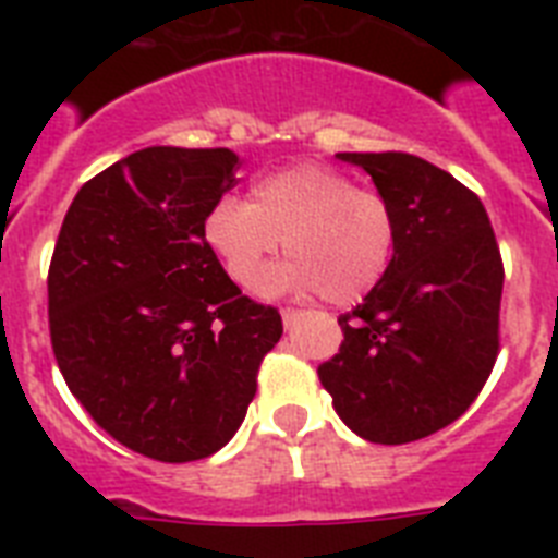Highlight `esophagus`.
Here are the masks:
<instances>
[{"label": "esophagus", "mask_w": 558, "mask_h": 558, "mask_svg": "<svg viewBox=\"0 0 558 558\" xmlns=\"http://www.w3.org/2000/svg\"><path fill=\"white\" fill-rule=\"evenodd\" d=\"M280 318H283V324H287V327H292V324L298 322V318H301V313H298V310H283V313H280Z\"/></svg>", "instance_id": "obj_1"}]
</instances>
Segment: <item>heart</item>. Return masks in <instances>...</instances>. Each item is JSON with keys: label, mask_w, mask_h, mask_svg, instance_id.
Here are the masks:
<instances>
[{"label": "heart", "mask_w": 558, "mask_h": 558, "mask_svg": "<svg viewBox=\"0 0 558 558\" xmlns=\"http://www.w3.org/2000/svg\"><path fill=\"white\" fill-rule=\"evenodd\" d=\"M205 243L236 287L260 289L280 248L295 260L269 289L322 292L348 306L388 275L397 219L376 191L324 165H295L254 182L248 202L219 199L205 217Z\"/></svg>", "instance_id": "b5f03b06"}]
</instances>
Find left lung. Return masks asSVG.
<instances>
[{"instance_id": "left-lung-1", "label": "left lung", "mask_w": 558, "mask_h": 558, "mask_svg": "<svg viewBox=\"0 0 558 558\" xmlns=\"http://www.w3.org/2000/svg\"><path fill=\"white\" fill-rule=\"evenodd\" d=\"M373 179L397 219V252L371 295L341 315L318 367L348 428L381 446L423 440L466 411L498 356L504 263L475 193L408 153H336Z\"/></svg>"}]
</instances>
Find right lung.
<instances>
[{
  "label": "right lung",
  "instance_id": "add662e5",
  "mask_svg": "<svg viewBox=\"0 0 558 558\" xmlns=\"http://www.w3.org/2000/svg\"><path fill=\"white\" fill-rule=\"evenodd\" d=\"M236 153L147 147L77 191L48 269L51 348L95 423L161 463L208 458L245 420L283 336L205 243Z\"/></svg>",
  "mask_w": 558,
  "mask_h": 558
}]
</instances>
